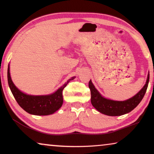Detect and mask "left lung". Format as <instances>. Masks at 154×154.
<instances>
[{
	"instance_id": "1",
	"label": "left lung",
	"mask_w": 154,
	"mask_h": 154,
	"mask_svg": "<svg viewBox=\"0 0 154 154\" xmlns=\"http://www.w3.org/2000/svg\"><path fill=\"white\" fill-rule=\"evenodd\" d=\"M149 81V73L144 87L136 95L125 101H113L103 97L94 88L91 80L89 81V88L91 92V103L94 108L103 114L117 116L128 113L140 104L146 93Z\"/></svg>"
}]
</instances>
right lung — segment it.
<instances>
[{
    "mask_svg": "<svg viewBox=\"0 0 154 154\" xmlns=\"http://www.w3.org/2000/svg\"><path fill=\"white\" fill-rule=\"evenodd\" d=\"M74 77L69 79L66 83L57 90L55 92L48 95H29L21 92L16 88L12 81L10 73V67L8 68V81L14 97L18 104L31 114L38 116H46L52 114L62 106L63 104L62 91L69 81Z\"/></svg>",
    "mask_w": 154,
    "mask_h": 154,
    "instance_id": "add662e5",
    "label": "right lung"
}]
</instances>
